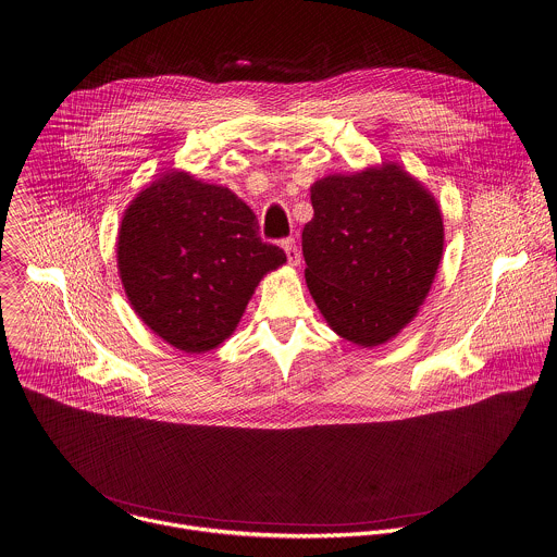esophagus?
Masks as SVG:
<instances>
[{"instance_id":"1","label":"esophagus","mask_w":557,"mask_h":557,"mask_svg":"<svg viewBox=\"0 0 557 557\" xmlns=\"http://www.w3.org/2000/svg\"><path fill=\"white\" fill-rule=\"evenodd\" d=\"M282 247L286 251V258H288V264L290 267H299L301 264V251L297 247V240L290 236V238H284L282 240Z\"/></svg>"}]
</instances>
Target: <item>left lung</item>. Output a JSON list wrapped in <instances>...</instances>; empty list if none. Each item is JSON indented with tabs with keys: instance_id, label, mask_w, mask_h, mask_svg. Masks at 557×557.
<instances>
[{
	"instance_id": "8db88e82",
	"label": "left lung",
	"mask_w": 557,
	"mask_h": 557,
	"mask_svg": "<svg viewBox=\"0 0 557 557\" xmlns=\"http://www.w3.org/2000/svg\"><path fill=\"white\" fill-rule=\"evenodd\" d=\"M314 218L301 234L308 288L335 334L376 346L424 304L444 253L435 198L385 163L312 185Z\"/></svg>"
}]
</instances>
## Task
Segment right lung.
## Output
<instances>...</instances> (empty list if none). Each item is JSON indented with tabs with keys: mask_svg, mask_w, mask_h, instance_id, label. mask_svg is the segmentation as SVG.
Listing matches in <instances>:
<instances>
[{
	"mask_svg": "<svg viewBox=\"0 0 557 557\" xmlns=\"http://www.w3.org/2000/svg\"><path fill=\"white\" fill-rule=\"evenodd\" d=\"M286 262L230 189L168 172L126 209L117 271L137 317L185 352L220 346L267 271Z\"/></svg>",
	"mask_w": 557,
	"mask_h": 557,
	"instance_id": "add662e5",
	"label": "right lung"
}]
</instances>
